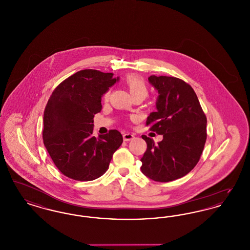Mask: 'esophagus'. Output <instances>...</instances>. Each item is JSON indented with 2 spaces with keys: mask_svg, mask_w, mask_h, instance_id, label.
<instances>
[{
  "mask_svg": "<svg viewBox=\"0 0 250 250\" xmlns=\"http://www.w3.org/2000/svg\"><path fill=\"white\" fill-rule=\"evenodd\" d=\"M123 138H124L125 142H129V141L133 140L135 138V136L133 134H131V133H125V134H124Z\"/></svg>",
  "mask_w": 250,
  "mask_h": 250,
  "instance_id": "esophagus-1",
  "label": "esophagus"
}]
</instances>
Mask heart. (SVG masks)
<instances>
[{
	"label": "heart",
	"mask_w": 250,
	"mask_h": 250,
	"mask_svg": "<svg viewBox=\"0 0 250 250\" xmlns=\"http://www.w3.org/2000/svg\"><path fill=\"white\" fill-rule=\"evenodd\" d=\"M125 84L130 92L131 95L134 96H143L144 98L148 95V86L146 84V82L144 81L143 77L139 75H128L125 78ZM109 93L107 92L105 95V98L107 99L108 97Z\"/></svg>",
	"instance_id": "1"
}]
</instances>
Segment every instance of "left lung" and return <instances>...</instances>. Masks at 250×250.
<instances>
[{
	"mask_svg": "<svg viewBox=\"0 0 250 250\" xmlns=\"http://www.w3.org/2000/svg\"><path fill=\"white\" fill-rule=\"evenodd\" d=\"M158 92L156 111L146 125L163 135L155 144L143 135L147 150L141 161L142 171L156 182H170L187 175L200 160L206 142L207 119L190 85L178 78L155 75L148 78Z\"/></svg>",
	"mask_w": 250,
	"mask_h": 250,
	"instance_id": "left-lung-1",
	"label": "left lung"
}]
</instances>
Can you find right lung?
<instances>
[{
  "label": "right lung",
  "instance_id": "1",
  "mask_svg": "<svg viewBox=\"0 0 250 250\" xmlns=\"http://www.w3.org/2000/svg\"><path fill=\"white\" fill-rule=\"evenodd\" d=\"M118 81L112 73L84 69L61 83L50 95L44 111L43 142L66 177L93 181L102 176L123 143L122 134L115 129L93 136L101 97Z\"/></svg>",
  "mask_w": 250,
  "mask_h": 250
}]
</instances>
